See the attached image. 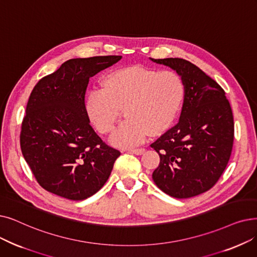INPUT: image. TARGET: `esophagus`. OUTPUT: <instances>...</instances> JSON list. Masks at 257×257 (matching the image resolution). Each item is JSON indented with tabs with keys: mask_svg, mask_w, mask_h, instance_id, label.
<instances>
[{
	"mask_svg": "<svg viewBox=\"0 0 257 257\" xmlns=\"http://www.w3.org/2000/svg\"><path fill=\"white\" fill-rule=\"evenodd\" d=\"M129 152L133 153V154H137V155H141L145 152L144 148H132V149H128Z\"/></svg>",
	"mask_w": 257,
	"mask_h": 257,
	"instance_id": "1",
	"label": "esophagus"
}]
</instances>
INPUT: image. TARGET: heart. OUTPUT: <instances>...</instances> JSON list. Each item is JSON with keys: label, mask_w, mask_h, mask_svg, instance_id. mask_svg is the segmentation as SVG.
Returning a JSON list of instances; mask_svg holds the SVG:
<instances>
[{"label": "heart", "mask_w": 257, "mask_h": 257, "mask_svg": "<svg viewBox=\"0 0 257 257\" xmlns=\"http://www.w3.org/2000/svg\"><path fill=\"white\" fill-rule=\"evenodd\" d=\"M101 87L88 93L86 114L102 135H109L122 110L126 119L110 139L119 148L136 146L148 135L158 136L169 129L180 113L186 93L180 74L140 66L108 72Z\"/></svg>", "instance_id": "heart-1"}]
</instances>
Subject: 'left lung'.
Instances as JSON below:
<instances>
[{
  "mask_svg": "<svg viewBox=\"0 0 257 257\" xmlns=\"http://www.w3.org/2000/svg\"><path fill=\"white\" fill-rule=\"evenodd\" d=\"M150 60L176 71L186 87L178 122L151 144L161 159L152 178L172 197L196 196L216 184L229 162L234 139L230 103L224 89L189 61Z\"/></svg>",
  "mask_w": 257,
  "mask_h": 257,
  "instance_id": "1",
  "label": "left lung"
}]
</instances>
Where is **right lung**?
Listing matches in <instances>:
<instances>
[{
  "instance_id": "add662e5",
  "label": "right lung",
  "mask_w": 257,
  "mask_h": 257,
  "mask_svg": "<svg viewBox=\"0 0 257 257\" xmlns=\"http://www.w3.org/2000/svg\"><path fill=\"white\" fill-rule=\"evenodd\" d=\"M121 55L72 59L33 88L22 122L21 150L50 193L83 200L101 189L120 152L106 145L85 111L89 79Z\"/></svg>"
}]
</instances>
